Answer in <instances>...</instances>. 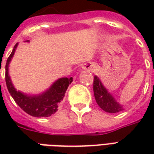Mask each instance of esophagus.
I'll use <instances>...</instances> for the list:
<instances>
[{"label": "esophagus", "instance_id": "obj_1", "mask_svg": "<svg viewBox=\"0 0 154 154\" xmlns=\"http://www.w3.org/2000/svg\"><path fill=\"white\" fill-rule=\"evenodd\" d=\"M82 69L83 70L90 71V72H93L96 69V66L92 63H85L82 66Z\"/></svg>", "mask_w": 154, "mask_h": 154}]
</instances>
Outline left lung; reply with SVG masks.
<instances>
[{
	"mask_svg": "<svg viewBox=\"0 0 154 154\" xmlns=\"http://www.w3.org/2000/svg\"><path fill=\"white\" fill-rule=\"evenodd\" d=\"M93 91L97 105L106 112L117 113L124 110L122 105L116 101L97 76L94 77Z\"/></svg>",
	"mask_w": 154,
	"mask_h": 154,
	"instance_id": "1",
	"label": "left lung"
}]
</instances>
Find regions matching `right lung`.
Instances as JSON below:
<instances>
[{
	"instance_id": "obj_1",
	"label": "right lung",
	"mask_w": 154,
	"mask_h": 154,
	"mask_svg": "<svg viewBox=\"0 0 154 154\" xmlns=\"http://www.w3.org/2000/svg\"><path fill=\"white\" fill-rule=\"evenodd\" d=\"M28 42V40H27ZM18 44L15 45L5 64V82L11 96L25 112L34 117H48L57 110L58 104L63 99L72 77H62L57 80L47 91L38 95H28L17 91L13 86L9 75V64L15 54Z\"/></svg>"
}]
</instances>
